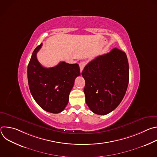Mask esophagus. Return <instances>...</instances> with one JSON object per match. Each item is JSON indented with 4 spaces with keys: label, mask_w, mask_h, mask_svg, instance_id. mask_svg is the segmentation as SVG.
Masks as SVG:
<instances>
[{
    "label": "esophagus",
    "mask_w": 157,
    "mask_h": 157,
    "mask_svg": "<svg viewBox=\"0 0 157 157\" xmlns=\"http://www.w3.org/2000/svg\"><path fill=\"white\" fill-rule=\"evenodd\" d=\"M85 65H86V63H85L84 61H82V62H81V63H79V68H80V71H81V73L82 72L83 68H84Z\"/></svg>",
    "instance_id": "34e87169"
}]
</instances>
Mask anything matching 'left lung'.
Wrapping results in <instances>:
<instances>
[{
  "mask_svg": "<svg viewBox=\"0 0 157 157\" xmlns=\"http://www.w3.org/2000/svg\"><path fill=\"white\" fill-rule=\"evenodd\" d=\"M81 75L87 106L96 114L106 115L119 105L125 94L129 80L127 55L113 48L87 63Z\"/></svg>",
  "mask_w": 157,
  "mask_h": 157,
  "instance_id": "left-lung-1",
  "label": "left lung"
}]
</instances>
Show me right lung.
Instances as JSON below:
<instances>
[{
	"label": "right lung",
	"instance_id": "1",
	"mask_svg": "<svg viewBox=\"0 0 157 157\" xmlns=\"http://www.w3.org/2000/svg\"><path fill=\"white\" fill-rule=\"evenodd\" d=\"M41 46L42 43L35 49L28 65L29 86L33 99L43 110L57 114L68 103L75 80L80 76L79 66L62 61L52 68H44L36 58Z\"/></svg>",
	"mask_w": 157,
	"mask_h": 157
}]
</instances>
